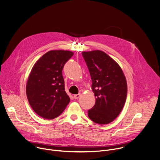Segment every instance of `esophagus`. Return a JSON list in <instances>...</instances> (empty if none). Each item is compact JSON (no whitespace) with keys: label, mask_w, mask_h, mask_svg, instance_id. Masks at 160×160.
<instances>
[{"label":"esophagus","mask_w":160,"mask_h":160,"mask_svg":"<svg viewBox=\"0 0 160 160\" xmlns=\"http://www.w3.org/2000/svg\"><path fill=\"white\" fill-rule=\"evenodd\" d=\"M80 96H81V94H76V95H74V98L75 99H78L80 97Z\"/></svg>","instance_id":"1"}]
</instances>
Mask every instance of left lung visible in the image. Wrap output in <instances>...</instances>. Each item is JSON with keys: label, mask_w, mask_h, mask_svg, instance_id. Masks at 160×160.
<instances>
[{"label": "left lung", "mask_w": 160, "mask_h": 160, "mask_svg": "<svg viewBox=\"0 0 160 160\" xmlns=\"http://www.w3.org/2000/svg\"><path fill=\"white\" fill-rule=\"evenodd\" d=\"M92 79L96 103L88 111L94 122L104 125L115 120L121 112L127 98L126 78L119 64L102 51L82 52Z\"/></svg>", "instance_id": "left-lung-1"}]
</instances>
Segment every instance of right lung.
<instances>
[{"label":"right lung","instance_id":"add662e5","mask_svg":"<svg viewBox=\"0 0 160 160\" xmlns=\"http://www.w3.org/2000/svg\"><path fill=\"white\" fill-rule=\"evenodd\" d=\"M74 54L64 50L50 51L34 64L28 78L26 92L33 110L45 119L59 117L70 102L62 75L64 65Z\"/></svg>","mask_w":160,"mask_h":160}]
</instances>
